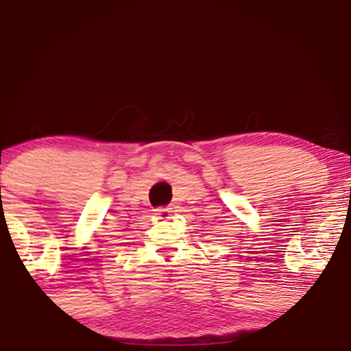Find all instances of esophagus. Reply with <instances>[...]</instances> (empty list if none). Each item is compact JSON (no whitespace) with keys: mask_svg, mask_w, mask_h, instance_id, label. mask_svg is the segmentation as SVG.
Segmentation results:
<instances>
[{"mask_svg":"<svg viewBox=\"0 0 351 351\" xmlns=\"http://www.w3.org/2000/svg\"><path fill=\"white\" fill-rule=\"evenodd\" d=\"M155 215L158 216V219H163V221L170 219V217H171V208H158V209H156Z\"/></svg>","mask_w":351,"mask_h":351,"instance_id":"34e87169","label":"esophagus"}]
</instances>
